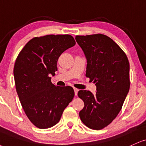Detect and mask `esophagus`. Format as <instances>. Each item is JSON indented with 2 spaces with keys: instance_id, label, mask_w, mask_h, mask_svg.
I'll return each instance as SVG.
<instances>
[{
  "instance_id": "1",
  "label": "esophagus",
  "mask_w": 146,
  "mask_h": 146,
  "mask_svg": "<svg viewBox=\"0 0 146 146\" xmlns=\"http://www.w3.org/2000/svg\"><path fill=\"white\" fill-rule=\"evenodd\" d=\"M74 91L75 95H77V94H78V89H76V88L74 87Z\"/></svg>"
}]
</instances>
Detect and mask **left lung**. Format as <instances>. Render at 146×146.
Masks as SVG:
<instances>
[{"label": "left lung", "mask_w": 146, "mask_h": 146, "mask_svg": "<svg viewBox=\"0 0 146 146\" xmlns=\"http://www.w3.org/2000/svg\"><path fill=\"white\" fill-rule=\"evenodd\" d=\"M75 39L87 59L86 76L97 88L95 94L87 90L78 92L84 104L79 116L89 128L100 130L113 121L123 107L130 88L129 62L120 46L107 36H76Z\"/></svg>", "instance_id": "8db88e82"}]
</instances>
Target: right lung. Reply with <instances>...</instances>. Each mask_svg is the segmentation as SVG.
<instances>
[{"instance_id":"1","label":"right lung","mask_w":146,"mask_h":146,"mask_svg":"<svg viewBox=\"0 0 146 146\" xmlns=\"http://www.w3.org/2000/svg\"><path fill=\"white\" fill-rule=\"evenodd\" d=\"M76 44L71 35H46L32 38L16 59L13 75L16 91L26 116L39 129H48L60 120L74 91L70 86L51 82L61 54Z\"/></svg>"}]
</instances>
